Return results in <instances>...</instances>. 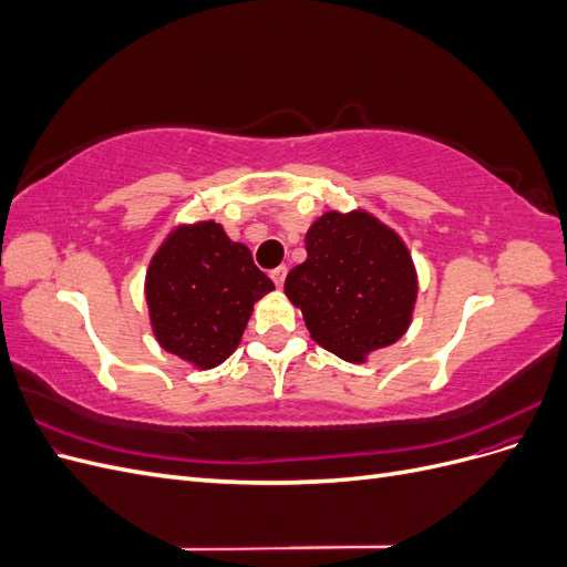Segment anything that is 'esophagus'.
Returning a JSON list of instances; mask_svg holds the SVG:
<instances>
[{
	"mask_svg": "<svg viewBox=\"0 0 567 567\" xmlns=\"http://www.w3.org/2000/svg\"><path fill=\"white\" fill-rule=\"evenodd\" d=\"M286 274H288V267H286V265H281V267H277V269H271L269 277H271V281H274V284H277V286L281 288V286H284V281H286Z\"/></svg>",
	"mask_w": 567,
	"mask_h": 567,
	"instance_id": "esophagus-1",
	"label": "esophagus"
}]
</instances>
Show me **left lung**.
I'll return each mask as SVG.
<instances>
[{
    "label": "left lung",
    "instance_id": "1",
    "mask_svg": "<svg viewBox=\"0 0 567 567\" xmlns=\"http://www.w3.org/2000/svg\"><path fill=\"white\" fill-rule=\"evenodd\" d=\"M305 248L284 290L323 350L367 362L406 333L419 279L398 231L367 210H331L307 229Z\"/></svg>",
    "mask_w": 567,
    "mask_h": 567
}]
</instances>
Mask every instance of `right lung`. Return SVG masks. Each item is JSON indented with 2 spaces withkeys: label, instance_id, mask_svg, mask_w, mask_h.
I'll list each match as a JSON object with an SVG mask.
<instances>
[{
  "label": "right lung",
  "instance_id": "obj_1",
  "mask_svg": "<svg viewBox=\"0 0 567 567\" xmlns=\"http://www.w3.org/2000/svg\"><path fill=\"white\" fill-rule=\"evenodd\" d=\"M151 329L161 348L198 369H213L238 348L252 305L274 290L217 221L169 231L146 271Z\"/></svg>",
  "mask_w": 567,
  "mask_h": 567
}]
</instances>
